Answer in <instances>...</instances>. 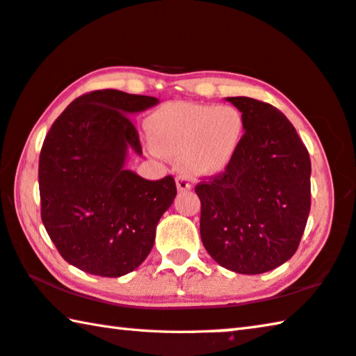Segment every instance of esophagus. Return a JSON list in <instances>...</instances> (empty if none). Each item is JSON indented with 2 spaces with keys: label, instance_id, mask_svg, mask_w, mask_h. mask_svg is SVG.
Segmentation results:
<instances>
[{
  "label": "esophagus",
  "instance_id": "34e87169",
  "mask_svg": "<svg viewBox=\"0 0 356 356\" xmlns=\"http://www.w3.org/2000/svg\"><path fill=\"white\" fill-rule=\"evenodd\" d=\"M176 185H177V190H179V191H190V188H191L190 180L186 179L185 176H177Z\"/></svg>",
  "mask_w": 356,
  "mask_h": 356
}]
</instances>
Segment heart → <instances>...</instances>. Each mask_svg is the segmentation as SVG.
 I'll return each instance as SVG.
<instances>
[{
    "label": "heart",
    "mask_w": 356,
    "mask_h": 356,
    "mask_svg": "<svg viewBox=\"0 0 356 356\" xmlns=\"http://www.w3.org/2000/svg\"><path fill=\"white\" fill-rule=\"evenodd\" d=\"M246 122L236 106L168 104L152 114L149 134L155 149L182 159L184 170L195 177L216 176L236 159Z\"/></svg>",
    "instance_id": "heart-1"
}]
</instances>
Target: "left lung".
I'll use <instances>...</instances> for the list:
<instances>
[{
  "label": "left lung",
  "mask_w": 356,
  "mask_h": 356,
  "mask_svg": "<svg viewBox=\"0 0 356 356\" xmlns=\"http://www.w3.org/2000/svg\"><path fill=\"white\" fill-rule=\"evenodd\" d=\"M246 131L236 159L210 182L196 185L204 248L231 272L259 275L297 251L311 209L308 149L278 108L227 97Z\"/></svg>",
  "instance_id": "1"
}]
</instances>
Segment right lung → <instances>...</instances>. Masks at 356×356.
Instances as JSON below:
<instances>
[{
    "instance_id": "obj_1",
    "label": "right lung",
    "mask_w": 356,
    "mask_h": 356,
    "mask_svg": "<svg viewBox=\"0 0 356 356\" xmlns=\"http://www.w3.org/2000/svg\"><path fill=\"white\" fill-rule=\"evenodd\" d=\"M159 104L116 89L75 99L48 131L39 156L40 216L65 261L118 278L140 267L177 195L172 176L146 180L125 170L143 155L130 114Z\"/></svg>"
}]
</instances>
